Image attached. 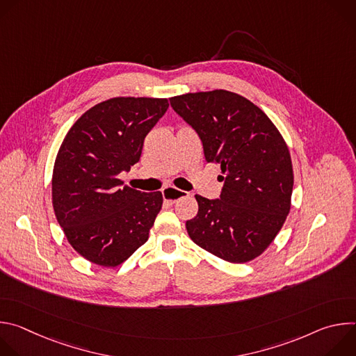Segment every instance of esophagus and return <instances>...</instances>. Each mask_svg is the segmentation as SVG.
<instances>
[{"instance_id":"34e87169","label":"esophagus","mask_w":356,"mask_h":356,"mask_svg":"<svg viewBox=\"0 0 356 356\" xmlns=\"http://www.w3.org/2000/svg\"><path fill=\"white\" fill-rule=\"evenodd\" d=\"M162 194H163V200L165 202H168V204H175V202H177L180 198H184L188 195L187 191H183V190H179V188H175V187H165L162 190Z\"/></svg>"}]
</instances>
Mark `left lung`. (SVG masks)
Returning a JSON list of instances; mask_svg holds the SVG:
<instances>
[{"label":"left lung","mask_w":356,"mask_h":356,"mask_svg":"<svg viewBox=\"0 0 356 356\" xmlns=\"http://www.w3.org/2000/svg\"><path fill=\"white\" fill-rule=\"evenodd\" d=\"M170 106L198 135L206 162L221 165L220 198L195 195L186 222L194 243L243 264L270 245L290 211L293 168L286 142L268 115L245 97L214 90L172 97Z\"/></svg>","instance_id":"obj_1"}]
</instances>
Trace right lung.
<instances>
[{
    "instance_id": "obj_1",
    "label": "right lung",
    "mask_w": 356,
    "mask_h": 356,
    "mask_svg": "<svg viewBox=\"0 0 356 356\" xmlns=\"http://www.w3.org/2000/svg\"><path fill=\"white\" fill-rule=\"evenodd\" d=\"M168 108L166 98H110L63 139L52 179L55 214L70 245L95 265L122 264L149 238L162 193L122 187L118 176L139 162L145 136Z\"/></svg>"
}]
</instances>
